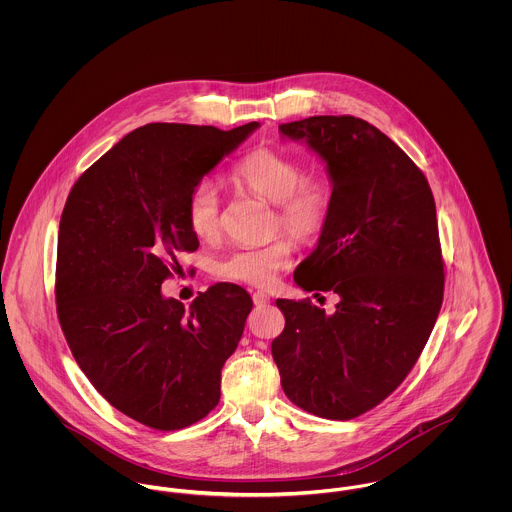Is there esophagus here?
<instances>
[{
	"label": "esophagus",
	"mask_w": 512,
	"mask_h": 512,
	"mask_svg": "<svg viewBox=\"0 0 512 512\" xmlns=\"http://www.w3.org/2000/svg\"><path fill=\"white\" fill-rule=\"evenodd\" d=\"M252 299H254V303H256L258 307H262V305H268V303H270V295L264 292L252 293Z\"/></svg>",
	"instance_id": "esophagus-1"
}]
</instances>
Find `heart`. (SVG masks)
<instances>
[{"mask_svg": "<svg viewBox=\"0 0 512 512\" xmlns=\"http://www.w3.org/2000/svg\"><path fill=\"white\" fill-rule=\"evenodd\" d=\"M230 181L274 205L272 230H284L297 242L321 234L333 207L331 179L319 171H303L299 159L274 149L246 153L230 171ZM187 222L201 240L220 234V195L209 179L199 181L187 199ZM293 260L292 240L280 236L264 246L236 248L215 262V276L226 282L268 288Z\"/></svg>", "mask_w": 512, "mask_h": 512, "instance_id": "obj_1", "label": "heart"}]
</instances>
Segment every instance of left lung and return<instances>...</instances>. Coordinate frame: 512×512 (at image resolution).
Returning <instances> with one entry per match:
<instances>
[{"label":"left lung","mask_w":512,"mask_h":512,"mask_svg":"<svg viewBox=\"0 0 512 512\" xmlns=\"http://www.w3.org/2000/svg\"><path fill=\"white\" fill-rule=\"evenodd\" d=\"M323 161L331 217L293 280L339 295L335 311L278 299L286 327L272 357L286 396L327 420H351L390 396L416 365L438 319L443 260L436 203L416 163L355 116L280 126Z\"/></svg>","instance_id":"1"}]
</instances>
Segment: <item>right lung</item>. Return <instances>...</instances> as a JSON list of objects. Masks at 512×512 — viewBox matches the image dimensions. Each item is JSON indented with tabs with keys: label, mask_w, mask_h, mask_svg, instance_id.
<instances>
[{
	"label": "right lung",
	"mask_w": 512,
	"mask_h": 512,
	"mask_svg": "<svg viewBox=\"0 0 512 512\" xmlns=\"http://www.w3.org/2000/svg\"><path fill=\"white\" fill-rule=\"evenodd\" d=\"M258 128L147 124L90 165L65 203L55 284L63 333L92 386L153 430L187 428L219 404L220 370L252 299L222 282L185 307L161 284L177 252L199 248L191 189Z\"/></svg>",
	"instance_id": "obj_1"
}]
</instances>
